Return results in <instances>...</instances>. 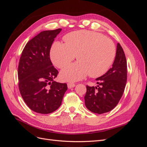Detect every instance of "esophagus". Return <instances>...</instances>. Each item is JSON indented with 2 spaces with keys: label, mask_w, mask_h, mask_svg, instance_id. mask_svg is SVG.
Masks as SVG:
<instances>
[{
  "label": "esophagus",
  "mask_w": 147,
  "mask_h": 147,
  "mask_svg": "<svg viewBox=\"0 0 147 147\" xmlns=\"http://www.w3.org/2000/svg\"><path fill=\"white\" fill-rule=\"evenodd\" d=\"M67 86H68V88L70 89L72 88H74L75 86V84L74 83H69L67 84Z\"/></svg>",
  "instance_id": "34e87169"
}]
</instances>
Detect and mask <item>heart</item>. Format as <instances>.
Wrapping results in <instances>:
<instances>
[{
	"label": "heart",
	"mask_w": 147,
	"mask_h": 147,
	"mask_svg": "<svg viewBox=\"0 0 147 147\" xmlns=\"http://www.w3.org/2000/svg\"><path fill=\"white\" fill-rule=\"evenodd\" d=\"M65 43L56 42L52 45L50 57L57 67L68 65L77 56L78 61L61 71L62 80L75 82L89 74L93 78L107 72L114 61L116 48L111 40L99 32L80 30L67 34Z\"/></svg>",
	"instance_id": "1"
}]
</instances>
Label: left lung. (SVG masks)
I'll return each instance as SVG.
<instances>
[{"instance_id":"1","label":"left lung","mask_w":147,"mask_h":147,"mask_svg":"<svg viewBox=\"0 0 147 147\" xmlns=\"http://www.w3.org/2000/svg\"><path fill=\"white\" fill-rule=\"evenodd\" d=\"M97 86H86L84 103L91 112L102 114L117 105L127 82V62L121 46L117 43L116 56L112 67L96 79Z\"/></svg>"}]
</instances>
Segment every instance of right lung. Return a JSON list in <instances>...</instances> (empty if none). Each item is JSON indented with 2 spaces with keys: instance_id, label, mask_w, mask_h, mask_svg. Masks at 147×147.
<instances>
[{
  "instance_id": "right-lung-1",
  "label": "right lung",
  "mask_w": 147,
  "mask_h": 147,
  "mask_svg": "<svg viewBox=\"0 0 147 147\" xmlns=\"http://www.w3.org/2000/svg\"><path fill=\"white\" fill-rule=\"evenodd\" d=\"M61 29L44 30L26 44L18 70L20 94L29 109L48 114L61 105L67 90L66 83L54 81L58 74L50 60V51Z\"/></svg>"
}]
</instances>
